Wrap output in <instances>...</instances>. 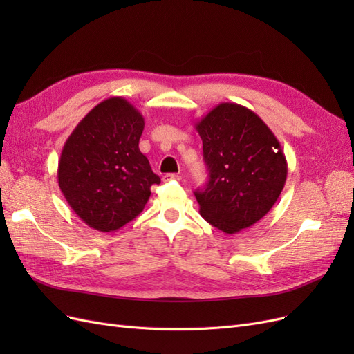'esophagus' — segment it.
Instances as JSON below:
<instances>
[{
	"label": "esophagus",
	"mask_w": 354,
	"mask_h": 354,
	"mask_svg": "<svg viewBox=\"0 0 354 354\" xmlns=\"http://www.w3.org/2000/svg\"><path fill=\"white\" fill-rule=\"evenodd\" d=\"M181 177L178 176V174H171V173H168V174H165L164 177H162V180L164 181H173V180H180Z\"/></svg>",
	"instance_id": "obj_1"
}]
</instances>
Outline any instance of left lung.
Returning <instances> with one entry per match:
<instances>
[{
    "instance_id": "1",
    "label": "left lung",
    "mask_w": 354,
    "mask_h": 354,
    "mask_svg": "<svg viewBox=\"0 0 354 354\" xmlns=\"http://www.w3.org/2000/svg\"><path fill=\"white\" fill-rule=\"evenodd\" d=\"M209 169L205 190L195 192L201 216L234 234L272 209L283 190L288 164L282 146L261 118L224 102L195 122Z\"/></svg>"
}]
</instances>
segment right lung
Segmentation results:
<instances>
[{"label":"right lung","mask_w":354,"mask_h":354,"mask_svg":"<svg viewBox=\"0 0 354 354\" xmlns=\"http://www.w3.org/2000/svg\"><path fill=\"white\" fill-rule=\"evenodd\" d=\"M145 118L120 95L85 115L63 146L59 187L77 216L99 232H115L140 214L160 178L138 149Z\"/></svg>","instance_id":"1"}]
</instances>
